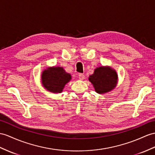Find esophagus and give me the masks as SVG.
Wrapping results in <instances>:
<instances>
[{
	"instance_id": "obj_1",
	"label": "esophagus",
	"mask_w": 155,
	"mask_h": 155,
	"mask_svg": "<svg viewBox=\"0 0 155 155\" xmlns=\"http://www.w3.org/2000/svg\"><path fill=\"white\" fill-rule=\"evenodd\" d=\"M78 78H79V79H80V80H84V79H85V75L83 74H80L78 75Z\"/></svg>"
}]
</instances>
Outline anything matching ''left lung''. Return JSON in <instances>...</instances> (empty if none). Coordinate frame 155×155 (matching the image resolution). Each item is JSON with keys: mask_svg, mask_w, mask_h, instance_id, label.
Masks as SVG:
<instances>
[{"mask_svg": "<svg viewBox=\"0 0 155 155\" xmlns=\"http://www.w3.org/2000/svg\"><path fill=\"white\" fill-rule=\"evenodd\" d=\"M89 81L93 84L95 91L104 94L114 89L118 82L116 71L109 66H100L89 75Z\"/></svg>", "mask_w": 155, "mask_h": 155, "instance_id": "8db88e82", "label": "left lung"}]
</instances>
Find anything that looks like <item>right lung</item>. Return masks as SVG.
<instances>
[{
    "instance_id": "obj_1",
    "label": "right lung",
    "mask_w": 155,
    "mask_h": 155,
    "mask_svg": "<svg viewBox=\"0 0 155 155\" xmlns=\"http://www.w3.org/2000/svg\"><path fill=\"white\" fill-rule=\"evenodd\" d=\"M71 79V75L66 72L62 67H48L41 74L43 86L48 91L62 93L65 85Z\"/></svg>"
}]
</instances>
